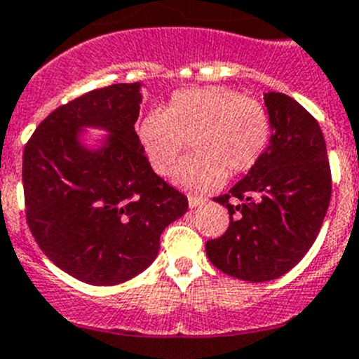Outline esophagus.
I'll return each mask as SVG.
<instances>
[{"label": "esophagus", "mask_w": 359, "mask_h": 359, "mask_svg": "<svg viewBox=\"0 0 359 359\" xmlns=\"http://www.w3.org/2000/svg\"><path fill=\"white\" fill-rule=\"evenodd\" d=\"M203 203H206V197L199 196V194H189V205H190V208H196V206L203 205Z\"/></svg>", "instance_id": "34e87169"}]
</instances>
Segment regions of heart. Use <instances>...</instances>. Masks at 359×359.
Returning <instances> with one entry per match:
<instances>
[{
    "label": "heart",
    "mask_w": 359,
    "mask_h": 359,
    "mask_svg": "<svg viewBox=\"0 0 359 359\" xmlns=\"http://www.w3.org/2000/svg\"><path fill=\"white\" fill-rule=\"evenodd\" d=\"M271 137L267 107L224 87L176 92L162 114L149 115L140 124L144 149L162 176L176 170L189 144L194 154L185 160L177 180L197 189L249 172L265 154Z\"/></svg>",
    "instance_id": "heart-1"
}]
</instances>
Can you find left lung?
<instances>
[{"label":"left lung","instance_id":"obj_1","mask_svg":"<svg viewBox=\"0 0 359 359\" xmlns=\"http://www.w3.org/2000/svg\"><path fill=\"white\" fill-rule=\"evenodd\" d=\"M272 137L258 163L215 201L229 226L206 242L210 262L244 281H271L310 251L331 199V169L317 119L281 92L263 96Z\"/></svg>","mask_w":359,"mask_h":359}]
</instances>
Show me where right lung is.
<instances>
[{
  "instance_id": "right-lung-1",
  "label": "right lung",
  "mask_w": 359,
  "mask_h": 359,
  "mask_svg": "<svg viewBox=\"0 0 359 359\" xmlns=\"http://www.w3.org/2000/svg\"><path fill=\"white\" fill-rule=\"evenodd\" d=\"M140 83H115L62 104L22 153L28 228L57 267L88 285L128 281L156 258L163 229L189 208L187 196L154 174L135 131ZM81 126L111 131L90 151Z\"/></svg>"
}]
</instances>
